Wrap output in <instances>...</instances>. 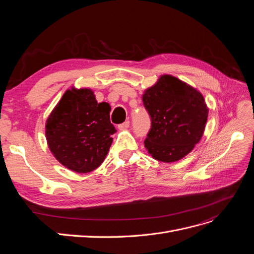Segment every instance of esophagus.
I'll return each mask as SVG.
<instances>
[{
    "label": "esophagus",
    "mask_w": 254,
    "mask_h": 254,
    "mask_svg": "<svg viewBox=\"0 0 254 254\" xmlns=\"http://www.w3.org/2000/svg\"><path fill=\"white\" fill-rule=\"evenodd\" d=\"M129 125H130V122H129V121H126V122L123 123V124H120V125H119V129L125 130V129L129 128Z\"/></svg>",
    "instance_id": "esophagus-1"
}]
</instances>
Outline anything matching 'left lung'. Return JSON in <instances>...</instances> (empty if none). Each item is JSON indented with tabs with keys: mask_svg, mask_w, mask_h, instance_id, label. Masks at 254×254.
<instances>
[{
	"mask_svg": "<svg viewBox=\"0 0 254 254\" xmlns=\"http://www.w3.org/2000/svg\"><path fill=\"white\" fill-rule=\"evenodd\" d=\"M142 99L151 121L144 144L152 158L170 163L193 150L209 111L200 92L172 75H162Z\"/></svg>",
	"mask_w": 254,
	"mask_h": 254,
	"instance_id": "1",
	"label": "left lung"
}]
</instances>
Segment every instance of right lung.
<instances>
[{
  "label": "right lung",
  "mask_w": 254,
  "mask_h": 254,
  "mask_svg": "<svg viewBox=\"0 0 254 254\" xmlns=\"http://www.w3.org/2000/svg\"><path fill=\"white\" fill-rule=\"evenodd\" d=\"M110 106L97 103L90 89L65 91L50 114L45 135L59 162L76 173H89L103 163L115 133Z\"/></svg>",
  "instance_id": "1"
}]
</instances>
